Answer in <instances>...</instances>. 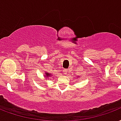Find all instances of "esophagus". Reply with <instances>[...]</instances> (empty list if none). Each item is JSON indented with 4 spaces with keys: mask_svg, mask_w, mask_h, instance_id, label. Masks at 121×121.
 Returning <instances> with one entry per match:
<instances>
[{
    "mask_svg": "<svg viewBox=\"0 0 121 121\" xmlns=\"http://www.w3.org/2000/svg\"><path fill=\"white\" fill-rule=\"evenodd\" d=\"M67 72H68L67 69H64L63 70V74H67Z\"/></svg>",
    "mask_w": 121,
    "mask_h": 121,
    "instance_id": "obj_1",
    "label": "esophagus"
}]
</instances>
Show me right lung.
<instances>
[{
    "mask_svg": "<svg viewBox=\"0 0 121 121\" xmlns=\"http://www.w3.org/2000/svg\"><path fill=\"white\" fill-rule=\"evenodd\" d=\"M45 74H44V76L45 77V78H49V77H50L51 76V74H50V73H49V72H45Z\"/></svg>",
    "mask_w": 121,
    "mask_h": 121,
    "instance_id": "right-lung-1",
    "label": "right lung"
}]
</instances>
